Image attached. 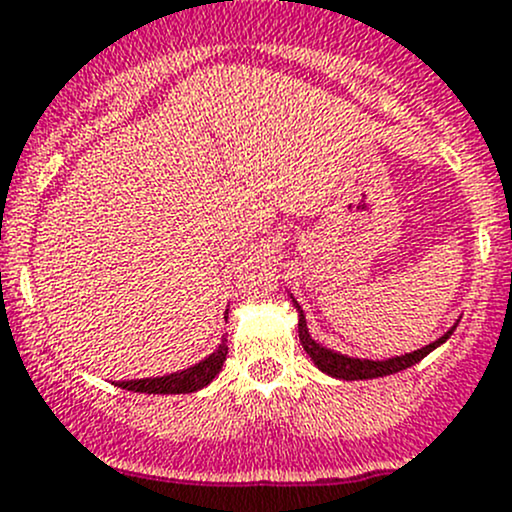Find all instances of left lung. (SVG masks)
Returning <instances> with one entry per match:
<instances>
[{
    "label": "left lung",
    "mask_w": 512,
    "mask_h": 512,
    "mask_svg": "<svg viewBox=\"0 0 512 512\" xmlns=\"http://www.w3.org/2000/svg\"><path fill=\"white\" fill-rule=\"evenodd\" d=\"M299 309V307H297ZM456 329V327H453ZM446 332L441 339H436L433 344L428 347L416 349V352L404 354V356H394V359H386V361H369V359H352V356H344L332 352L327 347H319L307 332V322H304V314L299 309V339H302V347L304 352L312 356V361L317 364V369H322L324 374L334 376V379H344V381H356V379H376V376H386V374H396V371H404L409 366L418 364L423 356H428L436 347H441L448 337L453 334Z\"/></svg>",
    "instance_id": "1"
}]
</instances>
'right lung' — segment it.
Wrapping results in <instances>:
<instances>
[{
  "label": "right lung",
  "instance_id": "1",
  "mask_svg": "<svg viewBox=\"0 0 512 512\" xmlns=\"http://www.w3.org/2000/svg\"><path fill=\"white\" fill-rule=\"evenodd\" d=\"M225 359H227V347L223 342L213 354L208 356V359L190 366V369L178 371V374L156 376V379L118 381L116 386H121V389H128V391H136V394H190V391H198L203 389V386H208L210 381L220 374Z\"/></svg>",
  "mask_w": 512,
  "mask_h": 512
}]
</instances>
